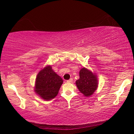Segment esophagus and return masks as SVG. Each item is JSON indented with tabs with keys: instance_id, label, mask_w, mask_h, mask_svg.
<instances>
[{
	"instance_id": "34e87169",
	"label": "esophagus",
	"mask_w": 134,
	"mask_h": 134,
	"mask_svg": "<svg viewBox=\"0 0 134 134\" xmlns=\"http://www.w3.org/2000/svg\"><path fill=\"white\" fill-rule=\"evenodd\" d=\"M72 82V78H71L70 79L67 80V82H69V83H71V82Z\"/></svg>"
}]
</instances>
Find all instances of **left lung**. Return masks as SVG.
Instances as JSON below:
<instances>
[{
	"instance_id": "1",
	"label": "left lung",
	"mask_w": 134,
	"mask_h": 134,
	"mask_svg": "<svg viewBox=\"0 0 134 134\" xmlns=\"http://www.w3.org/2000/svg\"><path fill=\"white\" fill-rule=\"evenodd\" d=\"M79 76L80 79L76 82L79 90L83 93L84 96H91L98 87L96 76L85 68L80 71Z\"/></svg>"
}]
</instances>
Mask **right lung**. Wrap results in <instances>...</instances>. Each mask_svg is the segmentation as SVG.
Listing matches in <instances>:
<instances>
[{
    "mask_svg": "<svg viewBox=\"0 0 134 134\" xmlns=\"http://www.w3.org/2000/svg\"><path fill=\"white\" fill-rule=\"evenodd\" d=\"M63 82L51 66H48L40 71L37 75L35 91L44 99L51 100L57 95Z\"/></svg>",
    "mask_w": 134,
    "mask_h": 134,
    "instance_id": "right-lung-1",
    "label": "right lung"
}]
</instances>
